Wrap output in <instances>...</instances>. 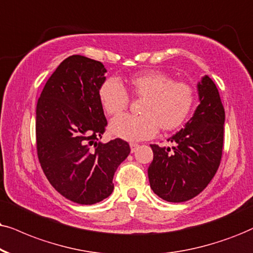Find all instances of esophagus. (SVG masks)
Returning a JSON list of instances; mask_svg holds the SVG:
<instances>
[{
	"instance_id": "34e87169",
	"label": "esophagus",
	"mask_w": 253,
	"mask_h": 253,
	"mask_svg": "<svg viewBox=\"0 0 253 253\" xmlns=\"http://www.w3.org/2000/svg\"><path fill=\"white\" fill-rule=\"evenodd\" d=\"M129 147H130V152L134 153V152H136L137 148H139V145H137V143H130Z\"/></svg>"
}]
</instances>
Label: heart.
I'll list each match as a JSON object with an SVG mask.
<instances>
[{
    "instance_id": "b5f03b06",
    "label": "heart",
    "mask_w": 253,
    "mask_h": 253,
    "mask_svg": "<svg viewBox=\"0 0 253 253\" xmlns=\"http://www.w3.org/2000/svg\"><path fill=\"white\" fill-rule=\"evenodd\" d=\"M129 93L143 98L142 116H123L111 121L110 133L126 141H141L158 133L159 127L171 132L183 125L195 104V89L189 83L172 81L167 73L145 70L127 81ZM99 103L107 116L116 117L126 111L129 98L116 79H106L98 89Z\"/></svg>"
}]
</instances>
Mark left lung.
<instances>
[{
	"label": "left lung",
	"mask_w": 253,
	"mask_h": 253,
	"mask_svg": "<svg viewBox=\"0 0 253 253\" xmlns=\"http://www.w3.org/2000/svg\"><path fill=\"white\" fill-rule=\"evenodd\" d=\"M198 105L184 128L169 137V147L153 149L148 178L153 191L167 202L180 203L197 196L219 167L225 112L215 83L208 76L197 84Z\"/></svg>",
	"instance_id": "8db88e82"
}]
</instances>
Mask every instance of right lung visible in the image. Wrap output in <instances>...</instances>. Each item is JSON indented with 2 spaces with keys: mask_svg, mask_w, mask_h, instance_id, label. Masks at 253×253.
Here are the masks:
<instances>
[{
  "mask_svg": "<svg viewBox=\"0 0 253 253\" xmlns=\"http://www.w3.org/2000/svg\"><path fill=\"white\" fill-rule=\"evenodd\" d=\"M106 72L98 60L70 56L47 79L37 101L41 167L60 195L85 206L110 196L114 172L130 152L121 139L99 141L107 126L98 98Z\"/></svg>",
  "mask_w": 253,
  "mask_h": 253,
  "instance_id": "right-lung-1",
  "label": "right lung"
}]
</instances>
